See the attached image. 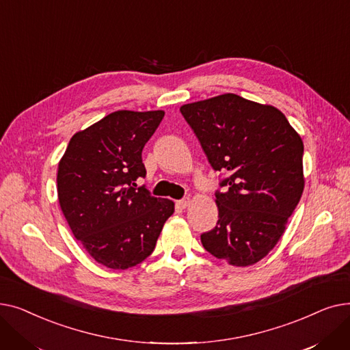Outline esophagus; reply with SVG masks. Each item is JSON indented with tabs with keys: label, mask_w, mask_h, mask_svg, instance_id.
I'll return each mask as SVG.
<instances>
[{
	"label": "esophagus",
	"mask_w": 350,
	"mask_h": 350,
	"mask_svg": "<svg viewBox=\"0 0 350 350\" xmlns=\"http://www.w3.org/2000/svg\"><path fill=\"white\" fill-rule=\"evenodd\" d=\"M177 206H178L180 208H187V207L190 206V198H189V197H185V198L178 200V201H177Z\"/></svg>",
	"instance_id": "obj_1"
}]
</instances>
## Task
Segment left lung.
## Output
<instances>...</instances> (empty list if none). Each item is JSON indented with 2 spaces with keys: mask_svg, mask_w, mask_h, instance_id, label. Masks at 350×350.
I'll return each mask as SVG.
<instances>
[{
  "mask_svg": "<svg viewBox=\"0 0 350 350\" xmlns=\"http://www.w3.org/2000/svg\"><path fill=\"white\" fill-rule=\"evenodd\" d=\"M215 172L217 226L201 234L215 258L252 265L277 245L304 191V143L277 107L234 94L183 105Z\"/></svg>",
  "mask_w": 350,
  "mask_h": 350,
  "instance_id": "obj_1",
  "label": "left lung"
}]
</instances>
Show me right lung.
Returning <instances> with one entry per match:
<instances>
[{"mask_svg":"<svg viewBox=\"0 0 350 350\" xmlns=\"http://www.w3.org/2000/svg\"><path fill=\"white\" fill-rule=\"evenodd\" d=\"M163 110H118L72 136L58 165V198L66 221L96 262L132 268L149 256L174 203L136 180L146 176L142 152Z\"/></svg>","mask_w":350,"mask_h":350,"instance_id":"add662e5","label":"right lung"}]
</instances>
